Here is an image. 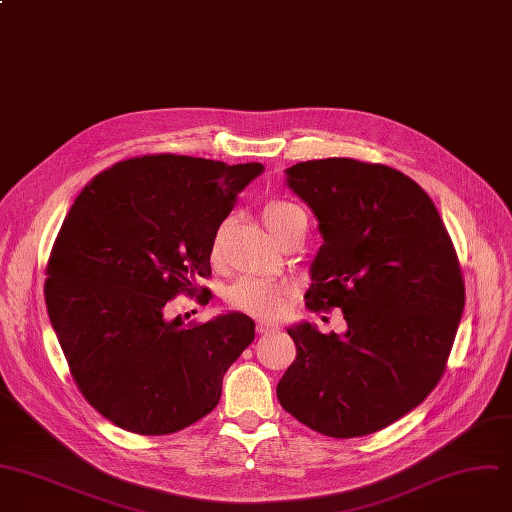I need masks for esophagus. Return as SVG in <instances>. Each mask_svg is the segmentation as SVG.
<instances>
[{
  "label": "esophagus",
  "mask_w": 512,
  "mask_h": 512,
  "mask_svg": "<svg viewBox=\"0 0 512 512\" xmlns=\"http://www.w3.org/2000/svg\"><path fill=\"white\" fill-rule=\"evenodd\" d=\"M256 332L258 334H274V332H279V326L277 324H268V322H258Z\"/></svg>",
  "instance_id": "1"
}]
</instances>
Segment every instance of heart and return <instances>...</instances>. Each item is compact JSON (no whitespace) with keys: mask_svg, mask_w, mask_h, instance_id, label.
Here are the masks:
<instances>
[{"mask_svg":"<svg viewBox=\"0 0 512 512\" xmlns=\"http://www.w3.org/2000/svg\"><path fill=\"white\" fill-rule=\"evenodd\" d=\"M303 213L301 207L289 203V201H270L262 209V219L266 227L274 233V238H281L285 229L293 223V219ZM211 258L213 262L221 260V238L213 240L211 246ZM291 299V287L277 281H264V279H240L233 283L227 291V301L235 309H242L252 316L260 318H277L285 311L287 303Z\"/></svg>","mask_w":512,"mask_h":512,"instance_id":"1","label":"heart"}]
</instances>
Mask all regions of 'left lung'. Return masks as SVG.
I'll use <instances>...</instances> for the list:
<instances>
[{"mask_svg":"<svg viewBox=\"0 0 512 512\" xmlns=\"http://www.w3.org/2000/svg\"><path fill=\"white\" fill-rule=\"evenodd\" d=\"M287 186L320 221L305 305L340 307L344 334L301 322L281 406L334 439L365 437L424 402L445 373L465 305L453 242L406 174L350 157L299 162Z\"/></svg>","mask_w":512,"mask_h":512,"instance_id":"8db88e82","label":"left lung"}]
</instances>
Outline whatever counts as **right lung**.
Instances as JSON below:
<instances>
[{
	"label": "right lung",
	"instance_id": "obj_1",
	"mask_svg": "<svg viewBox=\"0 0 512 512\" xmlns=\"http://www.w3.org/2000/svg\"><path fill=\"white\" fill-rule=\"evenodd\" d=\"M262 170L141 155L98 174L71 205L49 256L45 301L77 387L112 424L172 435L219 404L254 322L235 311L184 326L166 318V303L211 277L217 229Z\"/></svg>",
	"mask_w": 512,
	"mask_h": 512
}]
</instances>
